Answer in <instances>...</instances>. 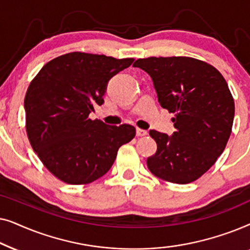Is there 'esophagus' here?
I'll return each instance as SVG.
<instances>
[{"label": "esophagus", "mask_w": 250, "mask_h": 250, "mask_svg": "<svg viewBox=\"0 0 250 250\" xmlns=\"http://www.w3.org/2000/svg\"><path fill=\"white\" fill-rule=\"evenodd\" d=\"M148 134V132L146 129H141V128H136V135L138 136H146Z\"/></svg>", "instance_id": "1"}]
</instances>
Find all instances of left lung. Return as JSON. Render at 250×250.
Returning <instances> with one entry per match:
<instances>
[{
	"label": "left lung",
	"instance_id": "left-lung-1",
	"mask_svg": "<svg viewBox=\"0 0 250 250\" xmlns=\"http://www.w3.org/2000/svg\"><path fill=\"white\" fill-rule=\"evenodd\" d=\"M152 78L158 101L173 112L172 136L150 129L157 143L146 165L164 181L187 184L203 176L224 151L234 100L220 71L190 57H150L133 63Z\"/></svg>",
	"mask_w": 250,
	"mask_h": 250
}]
</instances>
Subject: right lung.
I'll list each match as a JSON object with an SVG mask.
<instances>
[{
    "label": "right lung",
    "instance_id": "right-lung-1",
    "mask_svg": "<svg viewBox=\"0 0 250 250\" xmlns=\"http://www.w3.org/2000/svg\"><path fill=\"white\" fill-rule=\"evenodd\" d=\"M134 59L70 52L44 64L25 97L29 143L51 174L64 183L88 184L104 176L134 126L105 125L88 117L104 104L108 81Z\"/></svg>",
    "mask_w": 250,
    "mask_h": 250
}]
</instances>
